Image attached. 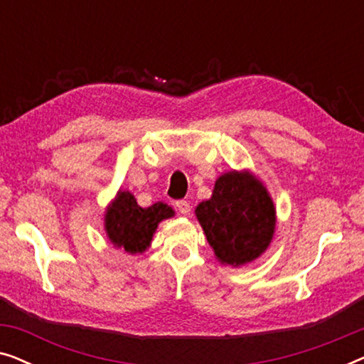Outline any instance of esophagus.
I'll return each instance as SVG.
<instances>
[{
	"label": "esophagus",
	"mask_w": 364,
	"mask_h": 364,
	"mask_svg": "<svg viewBox=\"0 0 364 364\" xmlns=\"http://www.w3.org/2000/svg\"><path fill=\"white\" fill-rule=\"evenodd\" d=\"M177 208H178V212L182 213V215H191V210H192V207H191V203H188L187 200H178L177 203Z\"/></svg>",
	"instance_id": "1"
}]
</instances>
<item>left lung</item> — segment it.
I'll list each match as a JSON object with an SVG mask.
<instances>
[{
	"instance_id": "1",
	"label": "left lung",
	"mask_w": 364,
	"mask_h": 364,
	"mask_svg": "<svg viewBox=\"0 0 364 364\" xmlns=\"http://www.w3.org/2000/svg\"><path fill=\"white\" fill-rule=\"evenodd\" d=\"M196 217L217 260L233 268L262 257L275 235V203L250 171L222 173L212 197L196 207Z\"/></svg>"
}]
</instances>
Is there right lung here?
<instances>
[{
	"instance_id": "add662e5",
	"label": "right lung",
	"mask_w": 364,
	"mask_h": 364,
	"mask_svg": "<svg viewBox=\"0 0 364 364\" xmlns=\"http://www.w3.org/2000/svg\"><path fill=\"white\" fill-rule=\"evenodd\" d=\"M176 215V210L164 202L141 207L132 192L121 191L104 210V230L109 242L124 252L144 253L151 247L159 223Z\"/></svg>"
}]
</instances>
